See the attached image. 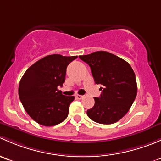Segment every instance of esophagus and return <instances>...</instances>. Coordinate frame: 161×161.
Instances as JSON below:
<instances>
[{"label": "esophagus", "instance_id": "esophagus-1", "mask_svg": "<svg viewBox=\"0 0 161 161\" xmlns=\"http://www.w3.org/2000/svg\"><path fill=\"white\" fill-rule=\"evenodd\" d=\"M75 97L77 99H79V100H80V99H82V98H83V96H82V95H79V94H76L75 95Z\"/></svg>", "mask_w": 161, "mask_h": 161}]
</instances>
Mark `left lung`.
<instances>
[{
  "mask_svg": "<svg viewBox=\"0 0 161 161\" xmlns=\"http://www.w3.org/2000/svg\"><path fill=\"white\" fill-rule=\"evenodd\" d=\"M90 65L96 84H100V97L87 111L91 120L100 124L117 122L129 111L137 94L136 75L130 64L107 51L79 56Z\"/></svg>",
  "mask_w": 161,
  "mask_h": 161,
  "instance_id": "1",
  "label": "left lung"
}]
</instances>
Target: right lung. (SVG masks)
I'll return each mask as SVG.
<instances>
[{
  "label": "right lung",
  "mask_w": 161,
  "mask_h": 161,
  "mask_svg": "<svg viewBox=\"0 0 161 161\" xmlns=\"http://www.w3.org/2000/svg\"><path fill=\"white\" fill-rule=\"evenodd\" d=\"M76 58L77 56L48 55L24 73L19 82V99L27 114L38 124L56 125L69 115L75 97L63 95L58 87L62 86L66 69Z\"/></svg>",
  "instance_id": "add662e5"
}]
</instances>
